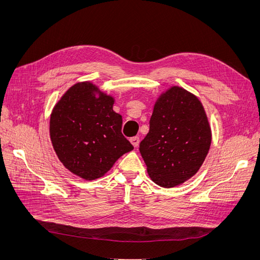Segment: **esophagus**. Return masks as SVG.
Masks as SVG:
<instances>
[{"mask_svg":"<svg viewBox=\"0 0 260 260\" xmlns=\"http://www.w3.org/2000/svg\"><path fill=\"white\" fill-rule=\"evenodd\" d=\"M130 142H131V144H132L133 146L138 147V146H139V143H140V140H139L138 137H133V138L130 139Z\"/></svg>","mask_w":260,"mask_h":260,"instance_id":"1","label":"esophagus"}]
</instances>
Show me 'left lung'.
Instances as JSON below:
<instances>
[{
    "label": "left lung",
    "mask_w": 260,
    "mask_h": 260,
    "mask_svg": "<svg viewBox=\"0 0 260 260\" xmlns=\"http://www.w3.org/2000/svg\"><path fill=\"white\" fill-rule=\"evenodd\" d=\"M211 143L205 109L195 94L172 85L156 99L140 153L148 177L161 187L184 183L198 172Z\"/></svg>",
    "instance_id": "left-lung-1"
}]
</instances>
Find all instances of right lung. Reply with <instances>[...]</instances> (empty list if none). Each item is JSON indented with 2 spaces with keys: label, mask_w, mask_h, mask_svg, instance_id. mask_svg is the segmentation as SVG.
<instances>
[{
  "label": "right lung",
  "mask_w": 260,
  "mask_h": 260,
  "mask_svg": "<svg viewBox=\"0 0 260 260\" xmlns=\"http://www.w3.org/2000/svg\"><path fill=\"white\" fill-rule=\"evenodd\" d=\"M115 98L91 81L77 82L62 94L50 117V138L59 161L83 180H95L133 149L121 133Z\"/></svg>",
  "instance_id": "add662e5"
}]
</instances>
